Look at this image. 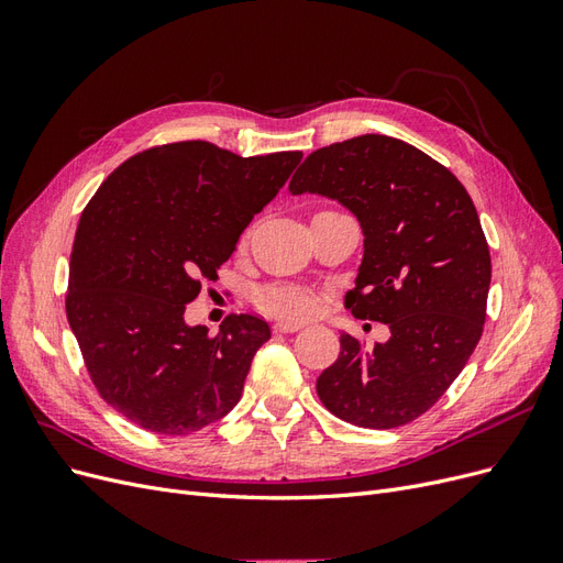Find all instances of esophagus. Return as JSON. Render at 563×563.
Masks as SVG:
<instances>
[{"label":"esophagus","mask_w":563,"mask_h":563,"mask_svg":"<svg viewBox=\"0 0 563 563\" xmlns=\"http://www.w3.org/2000/svg\"><path fill=\"white\" fill-rule=\"evenodd\" d=\"M302 327H305V323H300V321L284 319V321H277V323H275V331H279V333H296V331H300Z\"/></svg>","instance_id":"34e87169"}]
</instances>
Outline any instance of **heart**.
<instances>
[{"mask_svg":"<svg viewBox=\"0 0 563 563\" xmlns=\"http://www.w3.org/2000/svg\"><path fill=\"white\" fill-rule=\"evenodd\" d=\"M258 305L277 317L305 319L314 312V296L298 286H272L258 294Z\"/></svg>","mask_w":563,"mask_h":563,"instance_id":"heart-1","label":"heart"}]
</instances>
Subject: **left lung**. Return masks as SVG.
<instances>
[{"mask_svg": "<svg viewBox=\"0 0 563 563\" xmlns=\"http://www.w3.org/2000/svg\"><path fill=\"white\" fill-rule=\"evenodd\" d=\"M288 190L338 199L360 220L364 258L345 308L391 333L371 350L340 335L317 395L356 428H401L439 401L484 331L490 253L474 203L446 166L378 133L314 150Z\"/></svg>", "mask_w": 563, "mask_h": 563, "instance_id": "1", "label": "left lung"}]
</instances>
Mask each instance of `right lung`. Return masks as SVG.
<instances>
[{
  "mask_svg": "<svg viewBox=\"0 0 563 563\" xmlns=\"http://www.w3.org/2000/svg\"><path fill=\"white\" fill-rule=\"evenodd\" d=\"M300 159L240 157L207 141L157 145L119 164L81 211L67 321L98 395L139 428L192 434L240 401L267 321L230 314L211 335L187 327L185 308Z\"/></svg>",
  "mask_w": 563,
  "mask_h": 563,
  "instance_id": "right-lung-1",
  "label": "right lung"
}]
</instances>
